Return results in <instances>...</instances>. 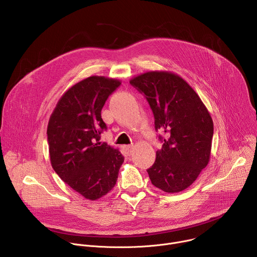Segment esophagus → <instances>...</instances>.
I'll return each mask as SVG.
<instances>
[{
	"instance_id": "esophagus-1",
	"label": "esophagus",
	"mask_w": 257,
	"mask_h": 257,
	"mask_svg": "<svg viewBox=\"0 0 257 257\" xmlns=\"http://www.w3.org/2000/svg\"><path fill=\"white\" fill-rule=\"evenodd\" d=\"M125 149L127 151V153L130 155L132 153V149H133V145H125Z\"/></svg>"
}]
</instances>
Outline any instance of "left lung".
I'll use <instances>...</instances> for the list:
<instances>
[{
	"label": "left lung",
	"mask_w": 257,
	"mask_h": 257,
	"mask_svg": "<svg viewBox=\"0 0 257 257\" xmlns=\"http://www.w3.org/2000/svg\"><path fill=\"white\" fill-rule=\"evenodd\" d=\"M149 101L155 128L165 132L155 164L148 170L153 185L168 193L188 188L209 162L212 119L193 88L166 71L143 73L130 80Z\"/></svg>",
	"instance_id": "8db88e82"
}]
</instances>
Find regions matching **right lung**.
<instances>
[{"label": "right lung", "instance_id": "obj_1", "mask_svg": "<svg viewBox=\"0 0 257 257\" xmlns=\"http://www.w3.org/2000/svg\"><path fill=\"white\" fill-rule=\"evenodd\" d=\"M121 81L90 76L59 99L48 125L51 164L59 177L86 199L95 200L116 185L123 155L105 142L101 108Z\"/></svg>", "mask_w": 257, "mask_h": 257}]
</instances>
